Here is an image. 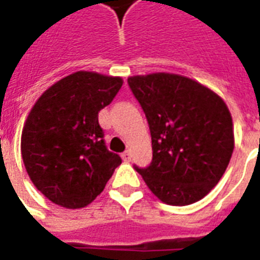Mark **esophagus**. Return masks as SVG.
<instances>
[{
  "label": "esophagus",
  "mask_w": 260,
  "mask_h": 260,
  "mask_svg": "<svg viewBox=\"0 0 260 260\" xmlns=\"http://www.w3.org/2000/svg\"><path fill=\"white\" fill-rule=\"evenodd\" d=\"M121 158H122V160H124V162H131V159H132V155H131L129 151H125V152L121 155Z\"/></svg>",
  "instance_id": "obj_1"
}]
</instances>
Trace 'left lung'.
<instances>
[{"instance_id": "obj_1", "label": "left lung", "mask_w": 260, "mask_h": 260, "mask_svg": "<svg viewBox=\"0 0 260 260\" xmlns=\"http://www.w3.org/2000/svg\"><path fill=\"white\" fill-rule=\"evenodd\" d=\"M128 83L150 125L152 162L135 167L167 205L200 201L217 185L235 148L234 122L217 93L171 73L134 75Z\"/></svg>"}]
</instances>
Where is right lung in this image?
Returning a JSON list of instances; mask_svg holds the SVG:
<instances>
[{
  "label": "right lung",
  "mask_w": 260,
  "mask_h": 260,
  "mask_svg": "<svg viewBox=\"0 0 260 260\" xmlns=\"http://www.w3.org/2000/svg\"><path fill=\"white\" fill-rule=\"evenodd\" d=\"M121 77L77 71L38 98L21 132L25 170L44 197L85 208L105 189L121 158L106 150L98 112L113 101Z\"/></svg>",
  "instance_id": "obj_1"
}]
</instances>
